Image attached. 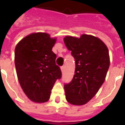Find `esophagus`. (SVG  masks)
<instances>
[{
    "mask_svg": "<svg viewBox=\"0 0 125 125\" xmlns=\"http://www.w3.org/2000/svg\"><path fill=\"white\" fill-rule=\"evenodd\" d=\"M61 70H62V72L64 71V66H62V67H61Z\"/></svg>",
    "mask_w": 125,
    "mask_h": 125,
    "instance_id": "1",
    "label": "esophagus"
}]
</instances>
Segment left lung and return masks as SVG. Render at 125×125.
<instances>
[{
	"instance_id": "8db88e82",
	"label": "left lung",
	"mask_w": 125,
	"mask_h": 125,
	"mask_svg": "<svg viewBox=\"0 0 125 125\" xmlns=\"http://www.w3.org/2000/svg\"><path fill=\"white\" fill-rule=\"evenodd\" d=\"M63 41L76 63L72 80L64 85L65 98L72 104H85L104 82L110 65L108 49L99 38L90 35L66 36Z\"/></svg>"
}]
</instances>
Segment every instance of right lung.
<instances>
[{
  "label": "right lung",
  "mask_w": 125,
  "mask_h": 125,
  "mask_svg": "<svg viewBox=\"0 0 125 125\" xmlns=\"http://www.w3.org/2000/svg\"><path fill=\"white\" fill-rule=\"evenodd\" d=\"M56 39L45 33H34L21 40L15 50L18 80L23 92L33 102L43 103L50 98L51 90L62 78L52 48Z\"/></svg>",
  "instance_id": "right-lung-1"
}]
</instances>
